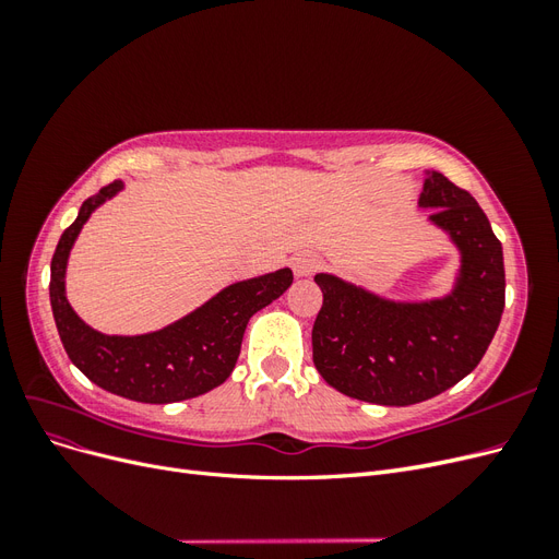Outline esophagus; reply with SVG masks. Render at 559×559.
<instances>
[{"instance_id":"34e87169","label":"esophagus","mask_w":559,"mask_h":559,"mask_svg":"<svg viewBox=\"0 0 559 559\" xmlns=\"http://www.w3.org/2000/svg\"><path fill=\"white\" fill-rule=\"evenodd\" d=\"M319 265H321V261L312 251H300L292 259V267H294L296 277H310L314 270H319Z\"/></svg>"}]
</instances>
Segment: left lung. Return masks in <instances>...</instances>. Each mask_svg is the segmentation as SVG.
<instances>
[{"mask_svg":"<svg viewBox=\"0 0 559 559\" xmlns=\"http://www.w3.org/2000/svg\"><path fill=\"white\" fill-rule=\"evenodd\" d=\"M419 207L460 251L452 292L392 300L329 273L314 275L324 302L312 326V359L337 392L378 403L433 399L476 368L503 312V251L471 193L427 173Z\"/></svg>","mask_w":559,"mask_h":559,"instance_id":"1","label":"left lung"}]
</instances>
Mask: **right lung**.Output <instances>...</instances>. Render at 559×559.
Masks as SVG:
<instances>
[{
	"mask_svg": "<svg viewBox=\"0 0 559 559\" xmlns=\"http://www.w3.org/2000/svg\"><path fill=\"white\" fill-rule=\"evenodd\" d=\"M123 191L105 186L83 202L76 222L62 233L50 261V308L62 347L72 364L97 386L140 403H177L224 384L240 357L249 319L277 300L294 282L289 267L235 282L200 308L158 331L107 335L91 329L67 300L64 275L70 251L91 214Z\"/></svg>",
	"mask_w": 559,
	"mask_h": 559,
	"instance_id": "add662e5",
	"label": "right lung"
}]
</instances>
